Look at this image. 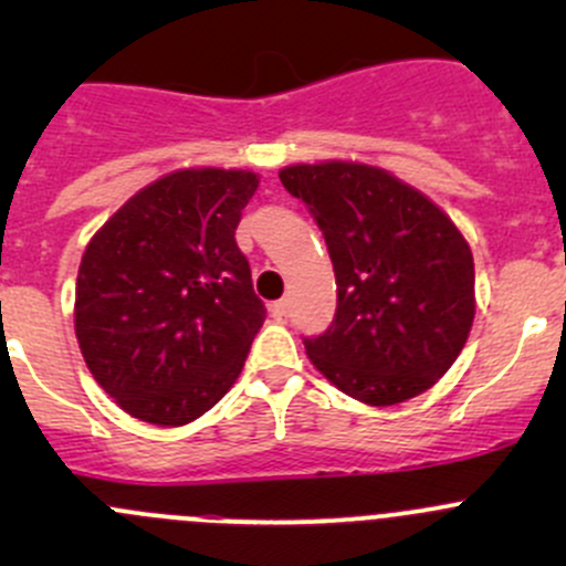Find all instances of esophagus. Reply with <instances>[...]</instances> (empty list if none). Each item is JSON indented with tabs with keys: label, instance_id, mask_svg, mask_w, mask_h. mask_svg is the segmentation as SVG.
Listing matches in <instances>:
<instances>
[{
	"label": "esophagus",
	"instance_id": "1",
	"mask_svg": "<svg viewBox=\"0 0 566 566\" xmlns=\"http://www.w3.org/2000/svg\"><path fill=\"white\" fill-rule=\"evenodd\" d=\"M287 312H290V298H279V301H273L271 304V315L273 317H287Z\"/></svg>",
	"mask_w": 566,
	"mask_h": 566
}]
</instances>
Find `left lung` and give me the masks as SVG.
<instances>
[{"label": "left lung", "instance_id": "obj_1", "mask_svg": "<svg viewBox=\"0 0 566 566\" xmlns=\"http://www.w3.org/2000/svg\"><path fill=\"white\" fill-rule=\"evenodd\" d=\"M279 180L315 216L334 262L336 315L304 339L310 361L375 408L436 386L476 312L473 254L454 221L369 164H295Z\"/></svg>", "mask_w": 566, "mask_h": 566}]
</instances>
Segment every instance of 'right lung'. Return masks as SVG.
Listing matches in <instances>:
<instances>
[{
  "mask_svg": "<svg viewBox=\"0 0 566 566\" xmlns=\"http://www.w3.org/2000/svg\"><path fill=\"white\" fill-rule=\"evenodd\" d=\"M256 186L249 169H177L136 191L84 249L78 347L134 419L188 424L241 375L265 319L235 243Z\"/></svg>",
  "mask_w": 566,
  "mask_h": 566,
  "instance_id": "add662e5",
  "label": "right lung"
}]
</instances>
